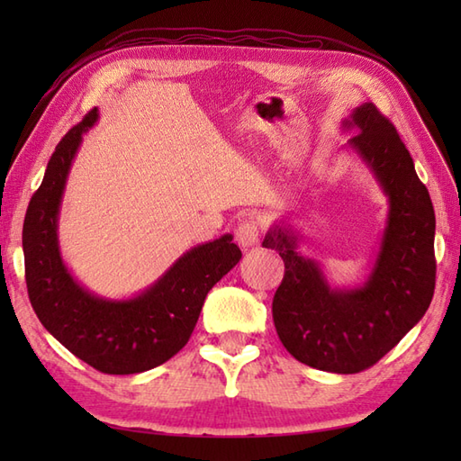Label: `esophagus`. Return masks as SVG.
<instances>
[{"mask_svg":"<svg viewBox=\"0 0 461 461\" xmlns=\"http://www.w3.org/2000/svg\"><path fill=\"white\" fill-rule=\"evenodd\" d=\"M236 241L243 249H251L259 241V223L258 221H243L236 230Z\"/></svg>","mask_w":461,"mask_h":461,"instance_id":"obj_1","label":"esophagus"}]
</instances>
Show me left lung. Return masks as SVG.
Instances as JSON below:
<instances>
[{
	"label": "left lung",
	"mask_w": 461,
	"mask_h": 461,
	"mask_svg": "<svg viewBox=\"0 0 461 461\" xmlns=\"http://www.w3.org/2000/svg\"><path fill=\"white\" fill-rule=\"evenodd\" d=\"M345 149L358 156L388 200L380 246L365 283L330 285L322 266L301 256L289 215L273 221L261 246L279 251L285 277L273 297V322L293 357L312 368L355 375L393 350L434 297L436 215L426 185L396 129L372 103L342 121Z\"/></svg>",
	"instance_id": "left-lung-1"
}]
</instances>
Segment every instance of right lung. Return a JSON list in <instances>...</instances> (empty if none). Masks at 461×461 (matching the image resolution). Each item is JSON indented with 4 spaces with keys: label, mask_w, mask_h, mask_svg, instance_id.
Returning <instances> with one entry per match:
<instances>
[{
    "label": "right lung",
    "mask_w": 461,
    "mask_h": 461,
    "mask_svg": "<svg viewBox=\"0 0 461 461\" xmlns=\"http://www.w3.org/2000/svg\"><path fill=\"white\" fill-rule=\"evenodd\" d=\"M99 121L93 109L68 131L47 164L23 221L29 301L41 325L93 368L134 375L170 360L198 322L208 291L241 259L231 233L190 248L132 297L109 299L86 289L67 267L59 246V213L83 134Z\"/></svg>",
    "instance_id": "add662e5"
}]
</instances>
